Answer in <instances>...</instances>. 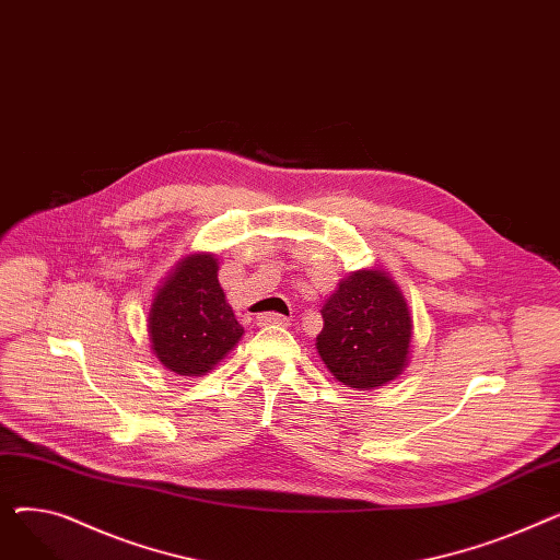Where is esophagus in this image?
Segmentation results:
<instances>
[{
	"mask_svg": "<svg viewBox=\"0 0 560 560\" xmlns=\"http://www.w3.org/2000/svg\"><path fill=\"white\" fill-rule=\"evenodd\" d=\"M270 325H288V317L281 313H260L256 315V327H270Z\"/></svg>",
	"mask_w": 560,
	"mask_h": 560,
	"instance_id": "obj_1",
	"label": "esophagus"
}]
</instances>
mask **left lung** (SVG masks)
<instances>
[{"label":"left lung","mask_w":560,"mask_h":560,"mask_svg":"<svg viewBox=\"0 0 560 560\" xmlns=\"http://www.w3.org/2000/svg\"><path fill=\"white\" fill-rule=\"evenodd\" d=\"M322 319L315 349L342 386L374 390L408 368L413 315L388 272L372 268L345 277L322 306Z\"/></svg>","instance_id":"left-lung-1"}]
</instances>
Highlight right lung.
<instances>
[{
	"label": "right lung",
	"mask_w": 560,
	"mask_h": 560,
	"mask_svg": "<svg viewBox=\"0 0 560 560\" xmlns=\"http://www.w3.org/2000/svg\"><path fill=\"white\" fill-rule=\"evenodd\" d=\"M218 270L215 254H188L154 292L147 317L152 354L179 376L211 372L245 334L226 302Z\"/></svg>",
	"instance_id": "1"
}]
</instances>
